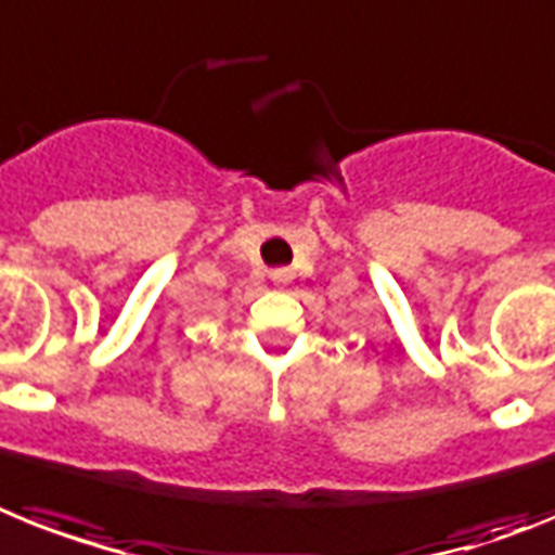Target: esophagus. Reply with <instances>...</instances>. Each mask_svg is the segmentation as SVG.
Masks as SVG:
<instances>
[{
  "label": "esophagus",
  "instance_id": "esophagus-1",
  "mask_svg": "<svg viewBox=\"0 0 555 555\" xmlns=\"http://www.w3.org/2000/svg\"><path fill=\"white\" fill-rule=\"evenodd\" d=\"M274 278H283V274H274Z\"/></svg>",
  "mask_w": 555,
  "mask_h": 555
}]
</instances>
